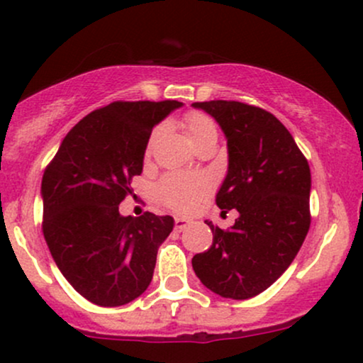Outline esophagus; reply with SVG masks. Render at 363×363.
<instances>
[{"label": "esophagus", "mask_w": 363, "mask_h": 363, "mask_svg": "<svg viewBox=\"0 0 363 363\" xmlns=\"http://www.w3.org/2000/svg\"><path fill=\"white\" fill-rule=\"evenodd\" d=\"M191 221L186 218H176L174 219V228H176V231H182V229H186L189 226Z\"/></svg>", "instance_id": "1"}]
</instances>
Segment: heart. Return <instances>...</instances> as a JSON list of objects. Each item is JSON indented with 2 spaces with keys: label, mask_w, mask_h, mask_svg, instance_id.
Returning <instances> with one entry per match:
<instances>
[{
  "label": "heart",
  "mask_w": 363,
  "mask_h": 363,
  "mask_svg": "<svg viewBox=\"0 0 363 363\" xmlns=\"http://www.w3.org/2000/svg\"><path fill=\"white\" fill-rule=\"evenodd\" d=\"M182 127H184L186 137L189 139L191 144L216 132L214 122L208 116L199 112L187 113L184 121H182ZM155 134L152 135V140ZM208 189L209 181L203 176H169L160 182L159 196L172 209L189 211L203 199Z\"/></svg>",
  "instance_id": "heart-1"
}]
</instances>
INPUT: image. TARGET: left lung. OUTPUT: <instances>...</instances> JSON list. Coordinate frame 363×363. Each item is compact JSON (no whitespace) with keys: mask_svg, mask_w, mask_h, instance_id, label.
Instances as JSON below:
<instances>
[{"mask_svg":"<svg viewBox=\"0 0 363 363\" xmlns=\"http://www.w3.org/2000/svg\"><path fill=\"white\" fill-rule=\"evenodd\" d=\"M221 127L228 142V172L216 204L236 209V223L213 231V245L192 258L211 291L247 300L269 288L303 245L310 229L311 174L288 128L273 113L241 102L192 104Z\"/></svg>","mask_w":363,"mask_h":363,"instance_id":"left-lung-1","label":"left lung"}]
</instances>
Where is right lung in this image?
<instances>
[{"instance_id":"right-lung-1","label":"right lung","mask_w":363,"mask_h":363,"mask_svg":"<svg viewBox=\"0 0 363 363\" xmlns=\"http://www.w3.org/2000/svg\"><path fill=\"white\" fill-rule=\"evenodd\" d=\"M182 102H113L82 118L41 181L43 235L55 263L82 296L100 306L130 303L147 290L171 216H121L140 176L152 128Z\"/></svg>"}]
</instances>
